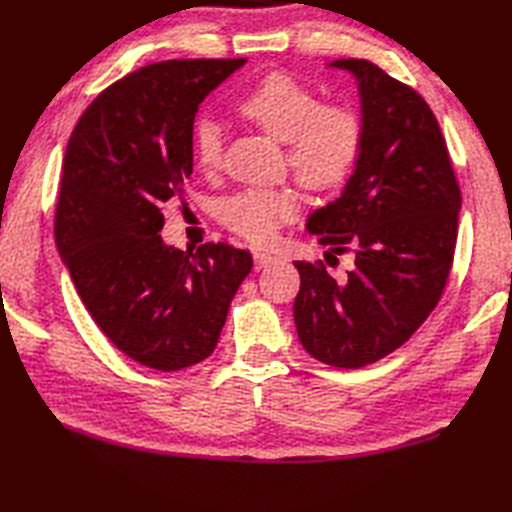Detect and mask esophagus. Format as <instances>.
<instances>
[{"mask_svg": "<svg viewBox=\"0 0 512 512\" xmlns=\"http://www.w3.org/2000/svg\"><path fill=\"white\" fill-rule=\"evenodd\" d=\"M276 260L278 258L274 254H269V252H260V249H256V252H254V265H256V269H265L269 265H274Z\"/></svg>", "mask_w": 512, "mask_h": 512, "instance_id": "1", "label": "esophagus"}]
</instances>
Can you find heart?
I'll return each instance as SVG.
<instances>
[{
  "label": "heart",
  "mask_w": 512,
  "mask_h": 512,
  "mask_svg": "<svg viewBox=\"0 0 512 512\" xmlns=\"http://www.w3.org/2000/svg\"><path fill=\"white\" fill-rule=\"evenodd\" d=\"M238 113L278 142H287V160L300 184L331 190L350 177L363 149V122L348 105H322L313 87L295 76L274 72L238 100ZM192 153L201 170L212 173L223 162V129L201 118L192 129ZM300 214L291 188H245L225 197L219 221L252 243H269L285 223Z\"/></svg>",
  "instance_id": "b5f03b06"
}]
</instances>
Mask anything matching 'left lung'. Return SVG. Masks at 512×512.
Here are the masks:
<instances>
[{"instance_id":"obj_1","label":"left lung","mask_w":512,"mask_h":512,"mask_svg":"<svg viewBox=\"0 0 512 512\" xmlns=\"http://www.w3.org/2000/svg\"><path fill=\"white\" fill-rule=\"evenodd\" d=\"M357 78L363 149L339 199L306 230L355 265L335 278L295 260L298 337L311 357L363 368L403 346L438 304L458 236L460 188L434 111L366 59L328 63ZM326 252V256H331Z\"/></svg>"}]
</instances>
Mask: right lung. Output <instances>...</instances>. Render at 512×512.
Segmentation results:
<instances>
[{
	"instance_id": "obj_1",
	"label": "right lung",
	"mask_w": 512,
	"mask_h": 512,
	"mask_svg": "<svg viewBox=\"0 0 512 512\" xmlns=\"http://www.w3.org/2000/svg\"><path fill=\"white\" fill-rule=\"evenodd\" d=\"M247 59H184L120 78L67 142L54 238L85 309L113 346L173 372L212 355L252 254L166 245L162 203L192 175V124Z\"/></svg>"
}]
</instances>
